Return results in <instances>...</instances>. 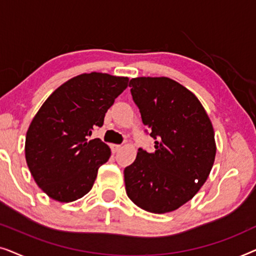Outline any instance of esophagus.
I'll return each instance as SVG.
<instances>
[{"label":"esophagus","mask_w":256,"mask_h":256,"mask_svg":"<svg viewBox=\"0 0 256 256\" xmlns=\"http://www.w3.org/2000/svg\"><path fill=\"white\" fill-rule=\"evenodd\" d=\"M110 149H112V152L115 154V152H118V150L121 149V146L120 144H112L110 146Z\"/></svg>","instance_id":"1"}]
</instances>
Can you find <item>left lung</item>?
Listing matches in <instances>:
<instances>
[{"instance_id": "obj_1", "label": "left lung", "mask_w": 256, "mask_h": 256, "mask_svg": "<svg viewBox=\"0 0 256 256\" xmlns=\"http://www.w3.org/2000/svg\"><path fill=\"white\" fill-rule=\"evenodd\" d=\"M129 87L155 152L138 148L134 163L124 168L126 192L144 211H174L211 172L216 152L212 124L197 96L172 79L140 76Z\"/></svg>"}]
</instances>
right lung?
<instances>
[{
  "mask_svg": "<svg viewBox=\"0 0 256 256\" xmlns=\"http://www.w3.org/2000/svg\"><path fill=\"white\" fill-rule=\"evenodd\" d=\"M128 82L127 76L84 73L59 86L34 115L26 132V160L48 197L70 202L92 188L110 149L90 136L102 127L107 110Z\"/></svg>",
  "mask_w": 256,
  "mask_h": 256,
  "instance_id": "right-lung-1",
  "label": "right lung"
}]
</instances>
